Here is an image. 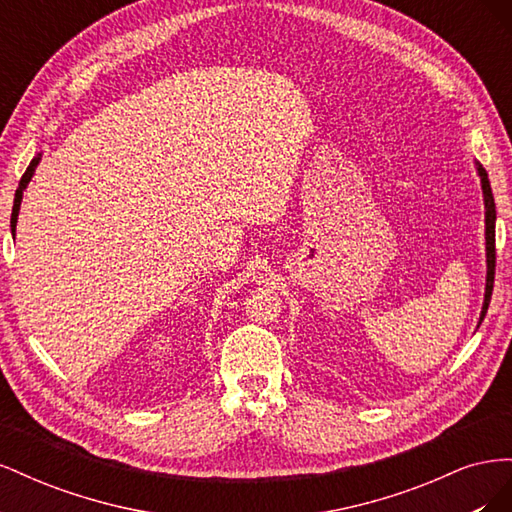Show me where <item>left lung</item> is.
Returning a JSON list of instances; mask_svg holds the SVG:
<instances>
[{
	"mask_svg": "<svg viewBox=\"0 0 512 512\" xmlns=\"http://www.w3.org/2000/svg\"><path fill=\"white\" fill-rule=\"evenodd\" d=\"M476 170L480 177V188H483V200H485V245H487V284H485V301H483V312H480L478 324L485 320V314L489 309L491 301V292H493V277H495V203H493V194H491V185L489 177L485 173V168L476 162Z\"/></svg>",
	"mask_w": 512,
	"mask_h": 512,
	"instance_id": "8db88e82",
	"label": "left lung"
}]
</instances>
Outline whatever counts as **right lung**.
<instances>
[{"label": "right lung", "mask_w": 512, "mask_h": 512, "mask_svg": "<svg viewBox=\"0 0 512 512\" xmlns=\"http://www.w3.org/2000/svg\"><path fill=\"white\" fill-rule=\"evenodd\" d=\"M38 162H40V153L38 156L29 162V166H27V170H25V175L21 177V181H19V188H17V194H14V205H12V215H10V230H12V237H14V232H17V220H19V209H21V200H23V192H25V188H27V183L32 181V177H34V173H36V166H38Z\"/></svg>", "instance_id": "obj_1"}]
</instances>
